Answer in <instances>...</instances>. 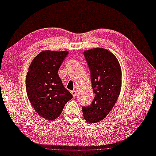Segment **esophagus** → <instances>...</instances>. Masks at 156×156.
<instances>
[{"label": "esophagus", "mask_w": 156, "mask_h": 156, "mask_svg": "<svg viewBox=\"0 0 156 156\" xmlns=\"http://www.w3.org/2000/svg\"><path fill=\"white\" fill-rule=\"evenodd\" d=\"M71 93L73 96V97L75 98L76 97V95H77V93H76V90H72L71 91Z\"/></svg>", "instance_id": "34e87169"}]
</instances>
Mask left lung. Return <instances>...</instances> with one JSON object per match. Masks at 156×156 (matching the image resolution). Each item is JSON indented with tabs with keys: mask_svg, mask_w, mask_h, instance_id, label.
<instances>
[{
	"mask_svg": "<svg viewBox=\"0 0 156 156\" xmlns=\"http://www.w3.org/2000/svg\"><path fill=\"white\" fill-rule=\"evenodd\" d=\"M90 70L91 83L95 97L88 107H82L85 121L96 123L112 110L121 88V68L116 56L107 49L96 48L84 51Z\"/></svg>",
	"mask_w": 156,
	"mask_h": 156,
	"instance_id": "8db88e82",
	"label": "left lung"
}]
</instances>
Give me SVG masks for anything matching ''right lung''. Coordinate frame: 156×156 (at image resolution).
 <instances>
[{
	"mask_svg": "<svg viewBox=\"0 0 156 156\" xmlns=\"http://www.w3.org/2000/svg\"><path fill=\"white\" fill-rule=\"evenodd\" d=\"M68 51L45 50L33 59L26 76L27 97L37 113L48 120L61 115L72 95L62 84L58 69Z\"/></svg>",
	"mask_w": 156,
	"mask_h": 156,
	"instance_id": "1",
	"label": "right lung"
}]
</instances>
